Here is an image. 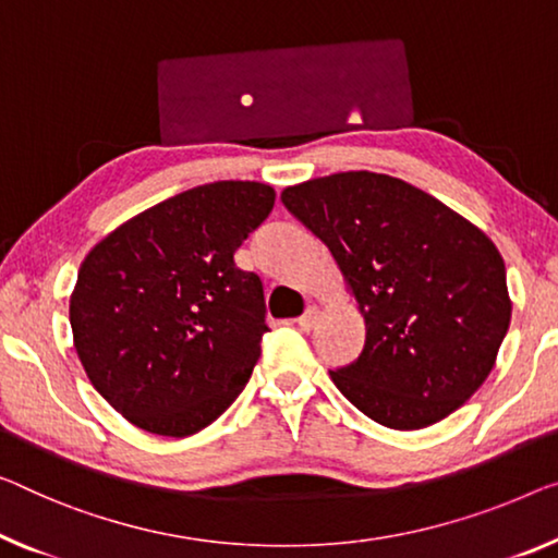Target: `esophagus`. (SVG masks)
<instances>
[{
	"mask_svg": "<svg viewBox=\"0 0 558 558\" xmlns=\"http://www.w3.org/2000/svg\"><path fill=\"white\" fill-rule=\"evenodd\" d=\"M295 323H298V328H301V330H313L315 323H318V307L307 305L305 313Z\"/></svg>",
	"mask_w": 558,
	"mask_h": 558,
	"instance_id": "obj_1",
	"label": "esophagus"
}]
</instances>
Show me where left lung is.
<instances>
[{
  "instance_id": "8db88e82",
  "label": "left lung",
  "mask_w": 558,
  "mask_h": 558,
  "mask_svg": "<svg viewBox=\"0 0 558 558\" xmlns=\"http://www.w3.org/2000/svg\"><path fill=\"white\" fill-rule=\"evenodd\" d=\"M280 199L328 245L365 320L359 361L330 371L340 393L396 430L461 409L511 323L494 240L411 182L368 170L290 185Z\"/></svg>"
}]
</instances>
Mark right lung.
Instances as JSON below:
<instances>
[{"label": "right lung", "instance_id": "1", "mask_svg": "<svg viewBox=\"0 0 558 558\" xmlns=\"http://www.w3.org/2000/svg\"><path fill=\"white\" fill-rule=\"evenodd\" d=\"M276 190L220 180L162 199L105 235L70 295L77 359L132 426L185 438L240 396L260 359L263 282L235 251Z\"/></svg>", "mask_w": 558, "mask_h": 558}]
</instances>
